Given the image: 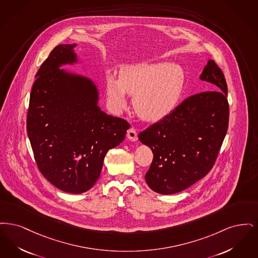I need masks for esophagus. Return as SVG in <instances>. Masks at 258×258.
Segmentation results:
<instances>
[{"instance_id": "1", "label": "esophagus", "mask_w": 258, "mask_h": 258, "mask_svg": "<svg viewBox=\"0 0 258 258\" xmlns=\"http://www.w3.org/2000/svg\"><path fill=\"white\" fill-rule=\"evenodd\" d=\"M127 138L132 142H136L138 140V134H137V131L135 128H130L127 131Z\"/></svg>"}]
</instances>
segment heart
I'll return each instance as SVG.
<instances>
[{
    "instance_id": "heart-1",
    "label": "heart",
    "mask_w": 258,
    "mask_h": 258,
    "mask_svg": "<svg viewBox=\"0 0 258 258\" xmlns=\"http://www.w3.org/2000/svg\"><path fill=\"white\" fill-rule=\"evenodd\" d=\"M184 82V69L177 63L140 64L124 68L117 81L107 79L106 94L116 110L125 109V93L133 95L137 113L148 121H158L176 106Z\"/></svg>"
}]
</instances>
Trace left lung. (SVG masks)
<instances>
[{
  "label": "left lung",
  "mask_w": 258,
  "mask_h": 258,
  "mask_svg": "<svg viewBox=\"0 0 258 258\" xmlns=\"http://www.w3.org/2000/svg\"><path fill=\"white\" fill-rule=\"evenodd\" d=\"M200 78L216 90L191 95L139 134L140 142L153 153L146 181L158 194L179 192L203 178L223 145L229 117L224 73L209 59Z\"/></svg>",
  "instance_id": "obj_1"
}]
</instances>
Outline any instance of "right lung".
Wrapping results in <instances>:
<instances>
[{"label": "right lung", "mask_w": 258, "mask_h": 258, "mask_svg": "<svg viewBox=\"0 0 258 258\" xmlns=\"http://www.w3.org/2000/svg\"><path fill=\"white\" fill-rule=\"evenodd\" d=\"M75 46L57 45L38 69L27 132L45 178L59 190L81 194L99 178L105 155L123 141L130 124L101 110L90 79L59 69L77 62Z\"/></svg>", "instance_id": "1"}]
</instances>
